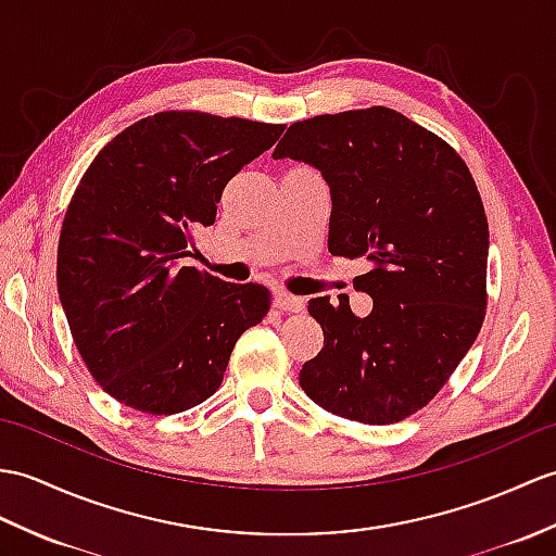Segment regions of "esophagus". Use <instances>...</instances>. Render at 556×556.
Masks as SVG:
<instances>
[{
  "label": "esophagus",
  "mask_w": 556,
  "mask_h": 556,
  "mask_svg": "<svg viewBox=\"0 0 556 556\" xmlns=\"http://www.w3.org/2000/svg\"><path fill=\"white\" fill-rule=\"evenodd\" d=\"M275 307L287 309V313H301L305 303L303 299H299V295H291L287 291H275Z\"/></svg>",
  "instance_id": "esophagus-1"
}]
</instances>
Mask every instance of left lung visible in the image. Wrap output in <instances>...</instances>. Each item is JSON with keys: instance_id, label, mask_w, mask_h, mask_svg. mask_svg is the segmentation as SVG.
<instances>
[{"instance_id": "1", "label": "left lung", "mask_w": 556, "mask_h": 556, "mask_svg": "<svg viewBox=\"0 0 556 556\" xmlns=\"http://www.w3.org/2000/svg\"><path fill=\"white\" fill-rule=\"evenodd\" d=\"M273 159L313 165L331 193L329 253L367 257L348 295L307 305L325 348L303 365L305 395L371 426L415 415L469 353L485 317L488 219L453 147L403 113L374 106L293 123Z\"/></svg>"}]
</instances>
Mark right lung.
I'll use <instances>...</instances> for the list:
<instances>
[{
    "label": "right lung",
    "mask_w": 556,
    "mask_h": 556,
    "mask_svg": "<svg viewBox=\"0 0 556 556\" xmlns=\"http://www.w3.org/2000/svg\"><path fill=\"white\" fill-rule=\"evenodd\" d=\"M283 125L167 111L103 147L61 227L56 283L73 341L118 403L177 415L223 383L235 343L269 309L261 283L182 265L223 189Z\"/></svg>",
    "instance_id": "1"
}]
</instances>
